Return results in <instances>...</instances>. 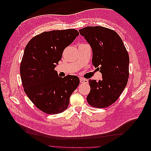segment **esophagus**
I'll return each instance as SVG.
<instances>
[{"instance_id":"1","label":"esophagus","mask_w":151,"mask_h":151,"mask_svg":"<svg viewBox=\"0 0 151 151\" xmlns=\"http://www.w3.org/2000/svg\"><path fill=\"white\" fill-rule=\"evenodd\" d=\"M80 82H81V83H83V84H88V80L86 79H83V78L80 79Z\"/></svg>"}]
</instances>
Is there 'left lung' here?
<instances>
[{
	"mask_svg": "<svg viewBox=\"0 0 151 151\" xmlns=\"http://www.w3.org/2000/svg\"><path fill=\"white\" fill-rule=\"evenodd\" d=\"M93 51L92 62L102 80H89L88 103L106 108L115 103L125 88L129 76V56L123 41L115 31L102 26H87L79 30Z\"/></svg>",
	"mask_w": 151,
	"mask_h": 151,
	"instance_id": "obj_1",
	"label": "left lung"
}]
</instances>
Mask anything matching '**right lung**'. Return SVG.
Listing matches in <instances>:
<instances>
[{
    "mask_svg": "<svg viewBox=\"0 0 151 151\" xmlns=\"http://www.w3.org/2000/svg\"><path fill=\"white\" fill-rule=\"evenodd\" d=\"M79 35L74 29L45 31L25 47L20 66L22 86L31 102L44 113L55 115L65 111L79 84L77 76L60 77L55 70L63 50Z\"/></svg>",
    "mask_w": 151,
    "mask_h": 151,
    "instance_id": "obj_1",
    "label": "right lung"
}]
</instances>
